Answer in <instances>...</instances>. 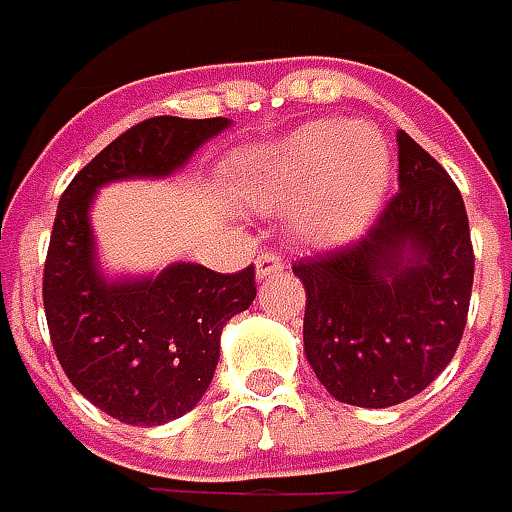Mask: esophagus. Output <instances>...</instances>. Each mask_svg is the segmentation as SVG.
Here are the masks:
<instances>
[{"label":"esophagus","instance_id":"obj_1","mask_svg":"<svg viewBox=\"0 0 512 512\" xmlns=\"http://www.w3.org/2000/svg\"><path fill=\"white\" fill-rule=\"evenodd\" d=\"M255 272H257V280H263V277H269V274H277L283 272V260L272 252H260L255 260Z\"/></svg>","mask_w":512,"mask_h":512}]
</instances>
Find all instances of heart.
Masks as SVG:
<instances>
[{
	"label": "heart",
	"instance_id": "1",
	"mask_svg": "<svg viewBox=\"0 0 512 512\" xmlns=\"http://www.w3.org/2000/svg\"><path fill=\"white\" fill-rule=\"evenodd\" d=\"M232 178L243 206L255 212L297 206L300 243L340 246L374 221L391 181V147L371 124L323 118L249 150Z\"/></svg>",
	"mask_w": 512,
	"mask_h": 512
}]
</instances>
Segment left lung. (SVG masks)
<instances>
[{"instance_id":"1","label":"left lung","mask_w":512,"mask_h":512,"mask_svg":"<svg viewBox=\"0 0 512 512\" xmlns=\"http://www.w3.org/2000/svg\"><path fill=\"white\" fill-rule=\"evenodd\" d=\"M397 144L399 192L365 238L294 263L306 360L331 397L360 408L399 405L445 371L473 286L459 189L411 135Z\"/></svg>"}]
</instances>
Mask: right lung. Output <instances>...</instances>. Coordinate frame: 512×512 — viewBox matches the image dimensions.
<instances>
[{
	"label": "right lung",
	"instance_id": "obj_1",
	"mask_svg": "<svg viewBox=\"0 0 512 512\" xmlns=\"http://www.w3.org/2000/svg\"><path fill=\"white\" fill-rule=\"evenodd\" d=\"M229 124L147 118L98 152L56 209L42 289L50 340L81 397L124 425H167L201 402L223 326L255 300V266L218 274L181 260L155 274L107 277L90 206L115 181L169 178Z\"/></svg>",
	"mask_w": 512,
	"mask_h": 512
}]
</instances>
